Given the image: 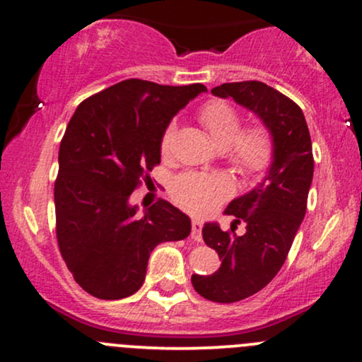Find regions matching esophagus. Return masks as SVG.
Wrapping results in <instances>:
<instances>
[{
    "label": "esophagus",
    "instance_id": "1",
    "mask_svg": "<svg viewBox=\"0 0 362 362\" xmlns=\"http://www.w3.org/2000/svg\"><path fill=\"white\" fill-rule=\"evenodd\" d=\"M190 236H192L194 242H202V223L199 219H192V233H190Z\"/></svg>",
    "mask_w": 362,
    "mask_h": 362
}]
</instances>
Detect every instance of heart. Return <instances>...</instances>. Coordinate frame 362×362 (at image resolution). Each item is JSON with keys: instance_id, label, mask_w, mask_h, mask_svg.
Masks as SVG:
<instances>
[{"instance_id": "heart-1", "label": "heart", "mask_w": 362, "mask_h": 362, "mask_svg": "<svg viewBox=\"0 0 362 362\" xmlns=\"http://www.w3.org/2000/svg\"><path fill=\"white\" fill-rule=\"evenodd\" d=\"M199 119L207 134L219 149H230V160L240 172L259 173L271 163L274 143L271 132L262 126H253L242 131V117L230 103L211 100L199 110ZM175 124L163 131L160 149L168 155L172 148ZM233 192V182L219 172H185L173 178L170 194L178 206L189 213L206 216L218 207Z\"/></svg>"}]
</instances>
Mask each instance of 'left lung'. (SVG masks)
<instances>
[{
    "label": "left lung",
    "instance_id": "left-lung-1",
    "mask_svg": "<svg viewBox=\"0 0 362 362\" xmlns=\"http://www.w3.org/2000/svg\"><path fill=\"white\" fill-rule=\"evenodd\" d=\"M211 93L233 98L252 110L274 143L264 180L233 199L224 211L235 216L233 224H247L245 235L223 231L218 223L202 228V238L218 252L221 267L211 276L192 274L194 289L209 301L235 303L264 289L284 264L306 213L313 153L303 110L272 86L262 81L224 83Z\"/></svg>",
    "mask_w": 362,
    "mask_h": 362
}]
</instances>
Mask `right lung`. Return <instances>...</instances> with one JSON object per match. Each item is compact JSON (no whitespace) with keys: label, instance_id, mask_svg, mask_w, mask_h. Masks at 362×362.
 <instances>
[{"label":"right lung","instance_id":"obj_1","mask_svg":"<svg viewBox=\"0 0 362 362\" xmlns=\"http://www.w3.org/2000/svg\"><path fill=\"white\" fill-rule=\"evenodd\" d=\"M207 88L120 81L86 98L69 120L54 184L56 235L74 281L91 296L122 300L143 286L149 253L190 235V218L155 202L138 218L132 190L160 165V141L177 112Z\"/></svg>","mask_w":362,"mask_h":362}]
</instances>
